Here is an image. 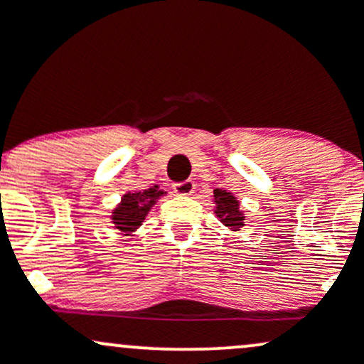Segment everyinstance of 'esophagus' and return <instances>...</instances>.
I'll list each match as a JSON object with an SVG mask.
<instances>
[{"label": "esophagus", "mask_w": 364, "mask_h": 364, "mask_svg": "<svg viewBox=\"0 0 364 364\" xmlns=\"http://www.w3.org/2000/svg\"><path fill=\"white\" fill-rule=\"evenodd\" d=\"M173 190L176 195H191L195 191V183L190 181V179L181 183H174Z\"/></svg>", "instance_id": "1"}]
</instances>
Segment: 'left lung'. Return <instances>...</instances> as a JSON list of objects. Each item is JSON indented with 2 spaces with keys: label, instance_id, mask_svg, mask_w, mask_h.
<instances>
[{
  "label": "left lung",
  "instance_id": "1",
  "mask_svg": "<svg viewBox=\"0 0 364 364\" xmlns=\"http://www.w3.org/2000/svg\"><path fill=\"white\" fill-rule=\"evenodd\" d=\"M214 196L217 203V217H220V220L231 229H240L245 219L241 215L240 207H237L240 205L237 200L225 190H214Z\"/></svg>",
  "mask_w": 364,
  "mask_h": 364
}]
</instances>
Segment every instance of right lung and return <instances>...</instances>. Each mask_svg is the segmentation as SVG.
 <instances>
[{
  "label": "right lung",
  "instance_id": "add662e5",
  "mask_svg": "<svg viewBox=\"0 0 364 364\" xmlns=\"http://www.w3.org/2000/svg\"><path fill=\"white\" fill-rule=\"evenodd\" d=\"M161 195L162 191H157V186L149 188L144 193H127L121 200V205L114 210L112 223L119 231H133L144 223L149 208L156 203V198Z\"/></svg>",
  "mask_w": 364,
  "mask_h": 364
}]
</instances>
